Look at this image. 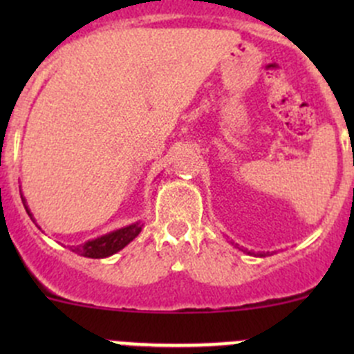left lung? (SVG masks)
<instances>
[{
    "label": "left lung",
    "instance_id": "8db88e82",
    "mask_svg": "<svg viewBox=\"0 0 354 354\" xmlns=\"http://www.w3.org/2000/svg\"><path fill=\"white\" fill-rule=\"evenodd\" d=\"M243 252H246V250H243ZM248 255H253V257H266V253H255V252H246Z\"/></svg>",
    "mask_w": 354,
    "mask_h": 354
}]
</instances>
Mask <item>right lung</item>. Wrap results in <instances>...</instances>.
Wrapping results in <instances>:
<instances>
[{
	"mask_svg": "<svg viewBox=\"0 0 354 354\" xmlns=\"http://www.w3.org/2000/svg\"><path fill=\"white\" fill-rule=\"evenodd\" d=\"M22 202L25 210H27V214L30 216V219H34L30 209L27 207V200H25V197H22ZM142 226H144V224H142L140 221H137V223L130 224V226L111 231L108 234H102V236L88 240L82 245L70 246V250L71 252L78 253V255L87 257V259H106V257H111L114 255V253L120 252V250H123L130 241H133L135 238L140 234ZM39 230H41V227H39Z\"/></svg>",
	"mask_w": 354,
	"mask_h": 354,
	"instance_id": "obj_1",
	"label": "right lung"
}]
</instances>
